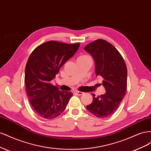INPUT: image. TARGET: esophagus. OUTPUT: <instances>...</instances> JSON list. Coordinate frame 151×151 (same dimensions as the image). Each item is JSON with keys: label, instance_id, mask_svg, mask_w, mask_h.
Here are the masks:
<instances>
[{"label": "esophagus", "instance_id": "34e87169", "mask_svg": "<svg viewBox=\"0 0 151 151\" xmlns=\"http://www.w3.org/2000/svg\"><path fill=\"white\" fill-rule=\"evenodd\" d=\"M75 93L77 94V95H78V96H81V95H83V94H84V93L83 92H81V91H75Z\"/></svg>", "mask_w": 151, "mask_h": 151}]
</instances>
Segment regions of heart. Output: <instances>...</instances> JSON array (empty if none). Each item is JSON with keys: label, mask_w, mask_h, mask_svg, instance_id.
Masks as SVG:
<instances>
[{"label": "heart", "mask_w": 151, "mask_h": 151, "mask_svg": "<svg viewBox=\"0 0 151 151\" xmlns=\"http://www.w3.org/2000/svg\"><path fill=\"white\" fill-rule=\"evenodd\" d=\"M89 57V56H88V55H83V56L79 57V58H83V57Z\"/></svg>", "instance_id": "b5f03b06"}]
</instances>
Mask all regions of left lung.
<instances>
[{"instance_id":"left-lung-1","label":"left lung","mask_w":151,"mask_h":151,"mask_svg":"<svg viewBox=\"0 0 151 151\" xmlns=\"http://www.w3.org/2000/svg\"><path fill=\"white\" fill-rule=\"evenodd\" d=\"M84 50L93 57L95 63L96 77L103 78L106 93L95 97L86 106L88 111L98 118H106L116 110L127 90V69L119 52L108 42L99 39L87 45Z\"/></svg>"}]
</instances>
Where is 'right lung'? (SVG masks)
Returning <instances> with one entry per match:
<instances>
[{"instance_id":"add662e5","label":"right lung","mask_w":151,"mask_h":151,"mask_svg":"<svg viewBox=\"0 0 151 151\" xmlns=\"http://www.w3.org/2000/svg\"><path fill=\"white\" fill-rule=\"evenodd\" d=\"M79 46L80 43L50 41L39 45L30 55L25 67L26 93L32 107L45 119L60 115L72 96V92L60 91L50 82Z\"/></svg>"}]
</instances>
